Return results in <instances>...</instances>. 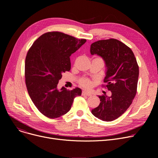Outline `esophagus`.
<instances>
[{
  "label": "esophagus",
  "instance_id": "34e87169",
  "mask_svg": "<svg viewBox=\"0 0 158 158\" xmlns=\"http://www.w3.org/2000/svg\"><path fill=\"white\" fill-rule=\"evenodd\" d=\"M82 95H86V96H88V97H90V96H92V94H89V92H85V91H83V92H82Z\"/></svg>",
  "mask_w": 158,
  "mask_h": 158
}]
</instances>
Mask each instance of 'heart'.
<instances>
[{
    "instance_id": "1",
    "label": "heart",
    "mask_w": 158,
    "mask_h": 158,
    "mask_svg": "<svg viewBox=\"0 0 158 158\" xmlns=\"http://www.w3.org/2000/svg\"><path fill=\"white\" fill-rule=\"evenodd\" d=\"M99 58V57H98ZM79 85L82 86L85 88H89L92 86V82L91 81L88 79V78H82L79 81Z\"/></svg>"
}]
</instances>
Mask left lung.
I'll return each mask as SVG.
<instances>
[{
	"instance_id": "obj_1",
	"label": "left lung",
	"mask_w": 158,
	"mask_h": 158,
	"mask_svg": "<svg viewBox=\"0 0 158 158\" xmlns=\"http://www.w3.org/2000/svg\"><path fill=\"white\" fill-rule=\"evenodd\" d=\"M92 55L101 56L107 70L104 82L111 96L98 95L100 104L92 110L95 117L111 122L126 112L136 94L139 66L132 50L122 41L98 40L90 47Z\"/></svg>"
}]
</instances>
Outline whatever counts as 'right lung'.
Returning a JSON list of instances; mask_svg holds the SVG:
<instances>
[{"label":"right lung","mask_w":158,"mask_h":158,"mask_svg":"<svg viewBox=\"0 0 158 158\" xmlns=\"http://www.w3.org/2000/svg\"><path fill=\"white\" fill-rule=\"evenodd\" d=\"M79 40L63 32H48L40 36L27 52L25 78L28 94L38 111L50 118H59L68 113L74 98L82 91L62 87L57 88L62 73L70 71V56L83 45Z\"/></svg>","instance_id":"1"}]
</instances>
